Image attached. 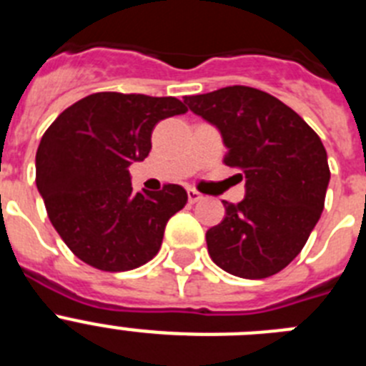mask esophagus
<instances>
[{"instance_id": "esophagus-1", "label": "esophagus", "mask_w": 366, "mask_h": 366, "mask_svg": "<svg viewBox=\"0 0 366 366\" xmlns=\"http://www.w3.org/2000/svg\"><path fill=\"white\" fill-rule=\"evenodd\" d=\"M187 196H189V203H198L199 199L203 198L202 194H199L198 190H194V189H189V190H187Z\"/></svg>"}]
</instances>
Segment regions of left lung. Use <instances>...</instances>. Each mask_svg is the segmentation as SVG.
I'll list each match as a JSON object with an SVG mask.
<instances>
[{
  "label": "left lung",
  "mask_w": 366,
  "mask_h": 366,
  "mask_svg": "<svg viewBox=\"0 0 366 366\" xmlns=\"http://www.w3.org/2000/svg\"><path fill=\"white\" fill-rule=\"evenodd\" d=\"M185 102L218 128L223 161L245 177V198L223 202L225 218L207 231L212 262L242 279L279 273L302 251L325 209L330 168L321 139L292 108L254 87H222Z\"/></svg>",
  "instance_id": "8db88e82"
}]
</instances>
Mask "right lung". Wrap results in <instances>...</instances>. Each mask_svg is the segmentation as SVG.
<instances>
[{"label":"right lung","mask_w":366,"mask_h":366,"mask_svg":"<svg viewBox=\"0 0 366 366\" xmlns=\"http://www.w3.org/2000/svg\"><path fill=\"white\" fill-rule=\"evenodd\" d=\"M187 106L174 97L93 93L64 109L36 152V187L67 247L102 271H128L157 254L167 222L187 203L179 185L134 192L130 164L152 130Z\"/></svg>","instance_id":"add662e5"}]
</instances>
